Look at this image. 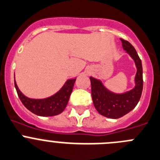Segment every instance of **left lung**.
I'll list each match as a JSON object with an SVG mask.
<instances>
[{
	"label": "left lung",
	"mask_w": 160,
	"mask_h": 160,
	"mask_svg": "<svg viewBox=\"0 0 160 160\" xmlns=\"http://www.w3.org/2000/svg\"><path fill=\"white\" fill-rule=\"evenodd\" d=\"M123 49L128 53L136 63V86L123 94H116L108 90L100 80L90 77L92 98L97 112L102 116L112 119H119L135 108L143 91V68L140 58L135 48L128 41L120 39Z\"/></svg>",
	"instance_id": "obj_1"
}]
</instances>
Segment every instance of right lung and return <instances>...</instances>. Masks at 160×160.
Listing matches in <instances>:
<instances>
[{"instance_id":"1","label":"right lung","mask_w":160,"mask_h":160,"mask_svg":"<svg viewBox=\"0 0 160 160\" xmlns=\"http://www.w3.org/2000/svg\"><path fill=\"white\" fill-rule=\"evenodd\" d=\"M76 79L66 81L62 88L55 95L45 99H30L23 95L14 80L16 90L20 100L28 110L40 116H53L60 114L68 104L70 95L72 92Z\"/></svg>"}]
</instances>
